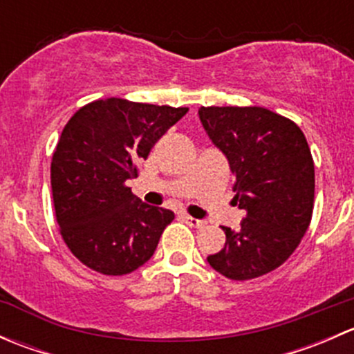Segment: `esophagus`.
I'll use <instances>...</instances> for the list:
<instances>
[{
    "instance_id": "obj_1",
    "label": "esophagus",
    "mask_w": 354,
    "mask_h": 354,
    "mask_svg": "<svg viewBox=\"0 0 354 354\" xmlns=\"http://www.w3.org/2000/svg\"><path fill=\"white\" fill-rule=\"evenodd\" d=\"M183 219L190 224L192 227H203L205 226V221L197 219V217H192V216H183Z\"/></svg>"
}]
</instances>
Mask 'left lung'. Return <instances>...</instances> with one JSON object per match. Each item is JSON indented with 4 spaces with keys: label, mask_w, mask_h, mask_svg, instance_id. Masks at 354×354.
I'll return each mask as SVG.
<instances>
[{
    "label": "left lung",
    "mask_w": 354,
    "mask_h": 354,
    "mask_svg": "<svg viewBox=\"0 0 354 354\" xmlns=\"http://www.w3.org/2000/svg\"><path fill=\"white\" fill-rule=\"evenodd\" d=\"M200 121L234 174V202L246 210L226 243L207 257L214 270L248 281L291 257L312 221L315 167L296 123L266 108H200Z\"/></svg>",
    "instance_id": "left-lung-1"
}]
</instances>
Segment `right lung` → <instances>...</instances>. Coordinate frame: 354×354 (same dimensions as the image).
Returning <instances> with one entry per match:
<instances>
[{
  "label": "right lung",
  "instance_id": "add662e5",
  "mask_svg": "<svg viewBox=\"0 0 354 354\" xmlns=\"http://www.w3.org/2000/svg\"><path fill=\"white\" fill-rule=\"evenodd\" d=\"M187 113L109 97L80 108L63 128L51 162L53 200L63 240L84 266L123 276L154 255L174 214L142 202L127 181Z\"/></svg>",
  "mask_w": 354,
  "mask_h": 354
}]
</instances>
